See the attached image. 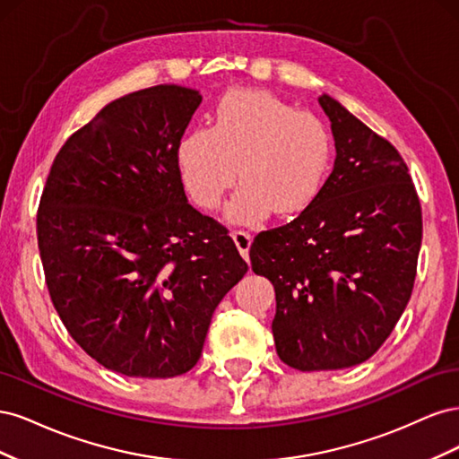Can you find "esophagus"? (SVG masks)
I'll return each mask as SVG.
<instances>
[{"mask_svg": "<svg viewBox=\"0 0 459 459\" xmlns=\"http://www.w3.org/2000/svg\"><path fill=\"white\" fill-rule=\"evenodd\" d=\"M231 238H233L235 245H238V251L241 253V256L245 260H248V248H251V243H253L251 233L241 231V230H235V231H231Z\"/></svg>", "mask_w": 459, "mask_h": 459, "instance_id": "obj_1", "label": "esophagus"}]
</instances>
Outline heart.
Masks as SVG:
<instances>
[{"mask_svg":"<svg viewBox=\"0 0 459 459\" xmlns=\"http://www.w3.org/2000/svg\"><path fill=\"white\" fill-rule=\"evenodd\" d=\"M333 159L327 122L262 90H231L216 103L211 128L178 147L189 197L214 211L239 178L228 204L235 224H256L272 211L293 216L322 191Z\"/></svg>","mask_w":459,"mask_h":459,"instance_id":"1","label":"heart"}]
</instances>
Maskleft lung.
I'll use <instances>...</instances> for the list:
<instances>
[{"mask_svg":"<svg viewBox=\"0 0 459 459\" xmlns=\"http://www.w3.org/2000/svg\"><path fill=\"white\" fill-rule=\"evenodd\" d=\"M317 101L333 170L293 221L251 247L253 272L275 289L277 356L300 371L352 368L379 351L410 300L423 230L398 151L331 95Z\"/></svg>","mask_w":459,"mask_h":459,"instance_id":"left-lung-1","label":"left lung"}]
</instances>
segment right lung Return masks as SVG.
<instances>
[{
    "mask_svg": "<svg viewBox=\"0 0 459 459\" xmlns=\"http://www.w3.org/2000/svg\"><path fill=\"white\" fill-rule=\"evenodd\" d=\"M201 101L176 84L110 101L68 137L41 193L53 307L82 349L126 377L195 366L216 307L248 270L184 191L178 147Z\"/></svg>",
    "mask_w": 459,
    "mask_h": 459,
    "instance_id": "obj_1",
    "label": "right lung"
}]
</instances>
